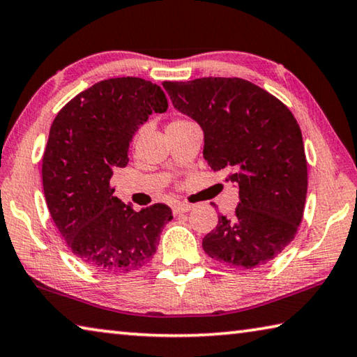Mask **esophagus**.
I'll return each mask as SVG.
<instances>
[{
  "label": "esophagus",
  "instance_id": "1",
  "mask_svg": "<svg viewBox=\"0 0 357 357\" xmlns=\"http://www.w3.org/2000/svg\"><path fill=\"white\" fill-rule=\"evenodd\" d=\"M172 209H173V214H183V213H189L192 206L185 203H176V204H173Z\"/></svg>",
  "mask_w": 357,
  "mask_h": 357
}]
</instances>
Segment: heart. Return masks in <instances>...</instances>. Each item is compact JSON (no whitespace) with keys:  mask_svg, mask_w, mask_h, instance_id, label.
Listing matches in <instances>:
<instances>
[{"mask_svg":"<svg viewBox=\"0 0 357 357\" xmlns=\"http://www.w3.org/2000/svg\"><path fill=\"white\" fill-rule=\"evenodd\" d=\"M189 123V121H185V119H174L173 123H170V126H178V124H187Z\"/></svg>","mask_w":357,"mask_h":357,"instance_id":"1","label":"heart"}]
</instances>
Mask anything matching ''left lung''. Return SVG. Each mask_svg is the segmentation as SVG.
<instances>
[{
  "mask_svg": "<svg viewBox=\"0 0 357 357\" xmlns=\"http://www.w3.org/2000/svg\"><path fill=\"white\" fill-rule=\"evenodd\" d=\"M178 112L204 134L203 157L231 172L239 187L233 217L219 215L203 250L229 268H261L291 243L304 214L307 160L298 121L287 105L243 78L164 82Z\"/></svg>",
  "mask_w": 357,
  "mask_h": 357,
  "instance_id": "8db88e82",
  "label": "left lung"
}]
</instances>
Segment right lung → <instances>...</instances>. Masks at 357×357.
<instances>
[{"mask_svg": "<svg viewBox=\"0 0 357 357\" xmlns=\"http://www.w3.org/2000/svg\"><path fill=\"white\" fill-rule=\"evenodd\" d=\"M168 102L159 84L138 77L108 78L77 94L56 114L42 157L47 208L72 253L93 269L128 274L155 253L173 219L167 204L134 211L113 197L114 168L149 114Z\"/></svg>", "mask_w": 357, "mask_h": 357, "instance_id": "add662e5", "label": "right lung"}]
</instances>
